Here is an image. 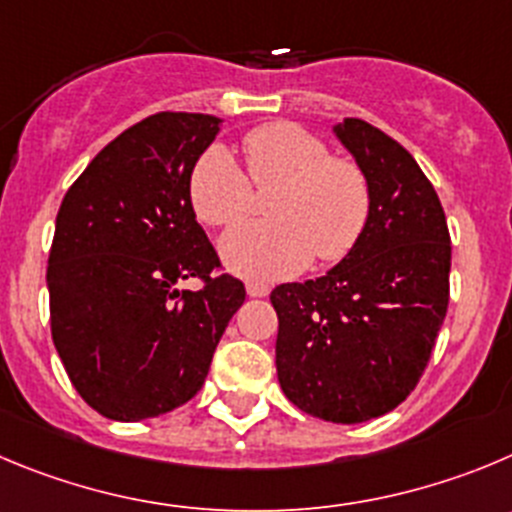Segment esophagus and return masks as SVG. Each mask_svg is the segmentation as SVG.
<instances>
[{"mask_svg":"<svg viewBox=\"0 0 512 512\" xmlns=\"http://www.w3.org/2000/svg\"><path fill=\"white\" fill-rule=\"evenodd\" d=\"M267 293H270V285L267 283H257V280H250V283H247V295H250V298H265Z\"/></svg>","mask_w":512,"mask_h":512,"instance_id":"obj_1","label":"esophagus"}]
</instances>
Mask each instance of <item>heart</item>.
Wrapping results in <instances>:
<instances>
[{
  "label": "heart",
  "mask_w": 512,
  "mask_h": 512,
  "mask_svg": "<svg viewBox=\"0 0 512 512\" xmlns=\"http://www.w3.org/2000/svg\"><path fill=\"white\" fill-rule=\"evenodd\" d=\"M245 171L227 148L212 146L191 166L189 202L207 227H232L252 207V186H278L267 222L224 234L222 257L255 280L293 275L315 257L338 262L364 237L371 184L351 159L333 156L326 141L295 123H265L242 138Z\"/></svg>",
  "instance_id": "b5f03b06"
}]
</instances>
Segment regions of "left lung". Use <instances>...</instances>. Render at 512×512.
<instances>
[{
	"mask_svg": "<svg viewBox=\"0 0 512 512\" xmlns=\"http://www.w3.org/2000/svg\"><path fill=\"white\" fill-rule=\"evenodd\" d=\"M336 136L371 184L364 237L328 275L270 293L275 366L305 414L361 424L399 407L429 364L450 303V229L407 148L361 118Z\"/></svg>",
	"mask_w": 512,
	"mask_h": 512,
	"instance_id": "8db88e82",
	"label": "left lung"
}]
</instances>
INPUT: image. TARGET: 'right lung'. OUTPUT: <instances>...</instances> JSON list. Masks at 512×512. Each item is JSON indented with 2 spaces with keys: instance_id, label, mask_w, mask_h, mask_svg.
Wrapping results in <instances>:
<instances>
[{
  "instance_id": "1",
  "label": "right lung",
  "mask_w": 512,
  "mask_h": 512,
  "mask_svg": "<svg viewBox=\"0 0 512 512\" xmlns=\"http://www.w3.org/2000/svg\"><path fill=\"white\" fill-rule=\"evenodd\" d=\"M219 118L164 111L123 131L73 181L47 260L50 331L88 407L141 422L202 389L242 280L222 272L189 202ZM197 277L199 291H181Z\"/></svg>"
}]
</instances>
